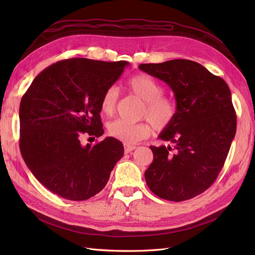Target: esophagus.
Returning <instances> with one entry per match:
<instances>
[{"instance_id": "esophagus-1", "label": "esophagus", "mask_w": 255, "mask_h": 255, "mask_svg": "<svg viewBox=\"0 0 255 255\" xmlns=\"http://www.w3.org/2000/svg\"><path fill=\"white\" fill-rule=\"evenodd\" d=\"M136 148H137L136 145H130V144H128V143H126V144H125V152H126V153H129L130 151L135 150Z\"/></svg>"}]
</instances>
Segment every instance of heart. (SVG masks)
I'll return each mask as SVG.
<instances>
[{
	"label": "heart",
	"instance_id": "heart-1",
	"mask_svg": "<svg viewBox=\"0 0 255 255\" xmlns=\"http://www.w3.org/2000/svg\"><path fill=\"white\" fill-rule=\"evenodd\" d=\"M128 88L144 101L142 116L150 120L154 128L161 130L173 122L177 113L176 104L171 98L163 96V86L152 76L143 73L136 74L128 81ZM118 95V89L115 86L104 91L101 99V110L105 115L112 116L115 113ZM150 122L129 123L118 119L110 123L107 130L116 139L133 144L150 135L152 129Z\"/></svg>",
	"mask_w": 255,
	"mask_h": 255
}]
</instances>
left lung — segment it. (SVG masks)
I'll return each instance as SVG.
<instances>
[{
    "label": "left lung",
    "instance_id": "obj_1",
    "mask_svg": "<svg viewBox=\"0 0 255 255\" xmlns=\"http://www.w3.org/2000/svg\"><path fill=\"white\" fill-rule=\"evenodd\" d=\"M141 71L164 81L174 94L177 113L158 138L171 144L150 148L144 172L157 197L180 202L202 194L217 179L236 133L228 84L188 59L141 64Z\"/></svg>",
    "mask_w": 255,
    "mask_h": 255
}]
</instances>
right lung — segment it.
Masks as SVG:
<instances>
[{"label": "right lung", "mask_w": 255, "mask_h": 255, "mask_svg": "<svg viewBox=\"0 0 255 255\" xmlns=\"http://www.w3.org/2000/svg\"><path fill=\"white\" fill-rule=\"evenodd\" d=\"M128 61L70 58L45 68L20 103V150L26 166L45 188L72 201L101 191L123 156V144L106 137L83 145L81 137L102 136L104 91Z\"/></svg>", "instance_id": "1"}]
</instances>
